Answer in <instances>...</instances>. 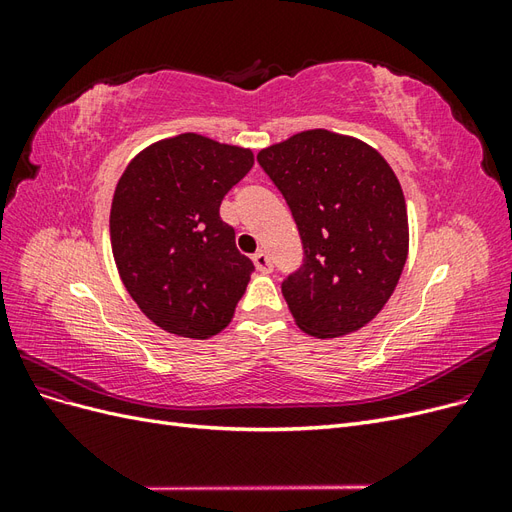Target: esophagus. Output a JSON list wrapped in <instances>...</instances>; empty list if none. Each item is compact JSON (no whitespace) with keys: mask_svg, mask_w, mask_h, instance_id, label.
Wrapping results in <instances>:
<instances>
[{"mask_svg":"<svg viewBox=\"0 0 512 512\" xmlns=\"http://www.w3.org/2000/svg\"><path fill=\"white\" fill-rule=\"evenodd\" d=\"M252 260H254V265H256V269H258L260 273H271V271H273V262H271V258H269L267 252L254 254Z\"/></svg>","mask_w":512,"mask_h":512,"instance_id":"1","label":"esophagus"}]
</instances>
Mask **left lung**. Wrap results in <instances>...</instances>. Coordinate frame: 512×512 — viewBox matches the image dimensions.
<instances>
[{"instance_id": "obj_1", "label": "left lung", "mask_w": 512, "mask_h": 512, "mask_svg": "<svg viewBox=\"0 0 512 512\" xmlns=\"http://www.w3.org/2000/svg\"><path fill=\"white\" fill-rule=\"evenodd\" d=\"M286 198L303 265L282 292L307 335L329 339L374 320L408 258V211L399 179L359 138L305 130L258 153Z\"/></svg>"}]
</instances>
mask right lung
Segmentation results:
<instances>
[{"instance_id":"right-lung-1","label":"right lung","mask_w":512,"mask_h":512,"mask_svg":"<svg viewBox=\"0 0 512 512\" xmlns=\"http://www.w3.org/2000/svg\"><path fill=\"white\" fill-rule=\"evenodd\" d=\"M254 166L252 149L185 132L143 149L111 205L121 282L160 329L209 339L228 327L254 262L235 245L220 205Z\"/></svg>"}]
</instances>
